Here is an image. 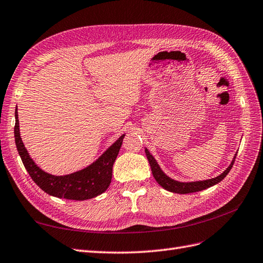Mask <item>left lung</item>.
<instances>
[{
  "mask_svg": "<svg viewBox=\"0 0 263 263\" xmlns=\"http://www.w3.org/2000/svg\"><path fill=\"white\" fill-rule=\"evenodd\" d=\"M145 154H146V157L148 160L149 166H151L152 174L155 178V181L159 183L163 187V189H165L168 192H172V193H176V194H190V193L199 192V191L208 189V187L218 184L229 173V171L231 170L232 165H234V163H235V159L237 155V154L235 155L234 160H232L228 168L224 170L219 176H217L215 178H211V179H206V181L183 183V182H177V181H175V179H172L171 177H168L166 174H165L164 172L161 170V167L159 166V164H157L154 157L151 155V153L148 152L147 148H145Z\"/></svg>",
  "mask_w": 263,
  "mask_h": 263,
  "instance_id": "left-lung-1",
  "label": "left lung"
}]
</instances>
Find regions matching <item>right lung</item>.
<instances>
[{
  "instance_id": "add662e5",
  "label": "right lung",
  "mask_w": 263,
  "mask_h": 263,
  "mask_svg": "<svg viewBox=\"0 0 263 263\" xmlns=\"http://www.w3.org/2000/svg\"><path fill=\"white\" fill-rule=\"evenodd\" d=\"M14 137L22 162L37 186H40L45 193L58 198L85 200L97 197L106 192L109 187L112 178V167L121 147L124 134L89 166L63 176H55L46 173L37 166L31 159L21 139L17 109L15 110Z\"/></svg>"
}]
</instances>
